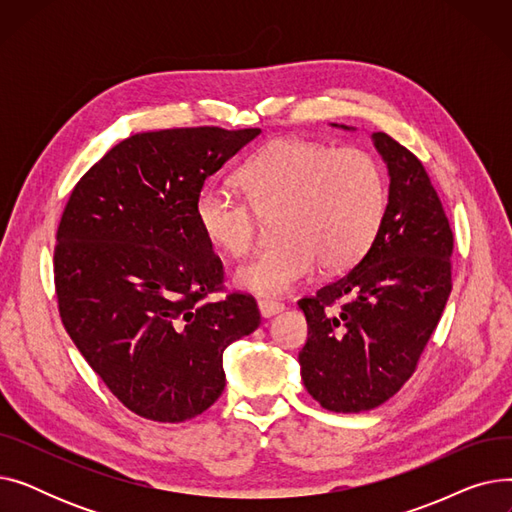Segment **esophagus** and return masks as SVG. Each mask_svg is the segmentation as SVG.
Here are the masks:
<instances>
[{
  "mask_svg": "<svg viewBox=\"0 0 512 512\" xmlns=\"http://www.w3.org/2000/svg\"><path fill=\"white\" fill-rule=\"evenodd\" d=\"M259 311L263 317H274L278 313L284 311V305L278 301H270V299H261L259 301Z\"/></svg>",
  "mask_w": 512,
  "mask_h": 512,
  "instance_id": "34e87169",
  "label": "esophagus"
}]
</instances>
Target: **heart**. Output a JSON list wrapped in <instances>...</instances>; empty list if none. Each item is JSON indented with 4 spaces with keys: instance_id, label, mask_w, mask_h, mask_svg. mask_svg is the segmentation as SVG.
Masks as SVG:
<instances>
[{
    "instance_id": "obj_1",
    "label": "heart",
    "mask_w": 512,
    "mask_h": 512,
    "mask_svg": "<svg viewBox=\"0 0 512 512\" xmlns=\"http://www.w3.org/2000/svg\"><path fill=\"white\" fill-rule=\"evenodd\" d=\"M242 193L207 182L195 218L209 245L230 257L251 251L259 218H272L276 245L240 267L242 288L278 297L305 282L317 263L336 274L378 238L388 207L384 168L359 147L334 149L299 137L276 139L238 172Z\"/></svg>"
}]
</instances>
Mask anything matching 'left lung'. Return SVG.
Here are the masks:
<instances>
[{"mask_svg": "<svg viewBox=\"0 0 512 512\" xmlns=\"http://www.w3.org/2000/svg\"><path fill=\"white\" fill-rule=\"evenodd\" d=\"M373 141L390 174L382 230L353 270L299 301L303 382L334 413L375 409L405 386L452 290L454 236L432 180L390 134Z\"/></svg>", "mask_w": 512, "mask_h": 512, "instance_id": "1", "label": "left lung"}]
</instances>
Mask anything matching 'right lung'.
I'll return each instance as SVG.
<instances>
[{
  "label": "right lung",
  "instance_id": "1",
  "mask_svg": "<svg viewBox=\"0 0 512 512\" xmlns=\"http://www.w3.org/2000/svg\"><path fill=\"white\" fill-rule=\"evenodd\" d=\"M259 128L141 132L76 182L53 251L62 324L126 409L159 423L207 411L226 386L222 355L261 324L247 292H224L203 236L205 180Z\"/></svg>",
  "mask_w": 512,
  "mask_h": 512
}]
</instances>
